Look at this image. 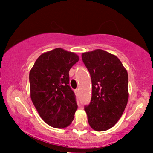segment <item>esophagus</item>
<instances>
[{
	"instance_id": "esophagus-1",
	"label": "esophagus",
	"mask_w": 153,
	"mask_h": 153,
	"mask_svg": "<svg viewBox=\"0 0 153 153\" xmlns=\"http://www.w3.org/2000/svg\"><path fill=\"white\" fill-rule=\"evenodd\" d=\"M75 93H76L77 94H79V88L78 89H76V90H75Z\"/></svg>"
}]
</instances>
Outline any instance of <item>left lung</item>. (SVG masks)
I'll use <instances>...</instances> for the list:
<instances>
[{"label": "left lung", "mask_w": 153, "mask_h": 153, "mask_svg": "<svg viewBox=\"0 0 153 153\" xmlns=\"http://www.w3.org/2000/svg\"><path fill=\"white\" fill-rule=\"evenodd\" d=\"M92 82L91 102L84 109L91 127L98 131L113 127L127 104L128 74L114 54L102 50L82 54Z\"/></svg>", "instance_id": "8db88e82"}]
</instances>
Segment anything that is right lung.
<instances>
[{
  "mask_svg": "<svg viewBox=\"0 0 153 153\" xmlns=\"http://www.w3.org/2000/svg\"><path fill=\"white\" fill-rule=\"evenodd\" d=\"M78 60L73 52L56 48L41 54L29 73L31 101L51 127L65 128L74 119L78 104L69 71Z\"/></svg>",
  "mask_w": 153,
  "mask_h": 153,
  "instance_id": "obj_1",
  "label": "right lung"
}]
</instances>
